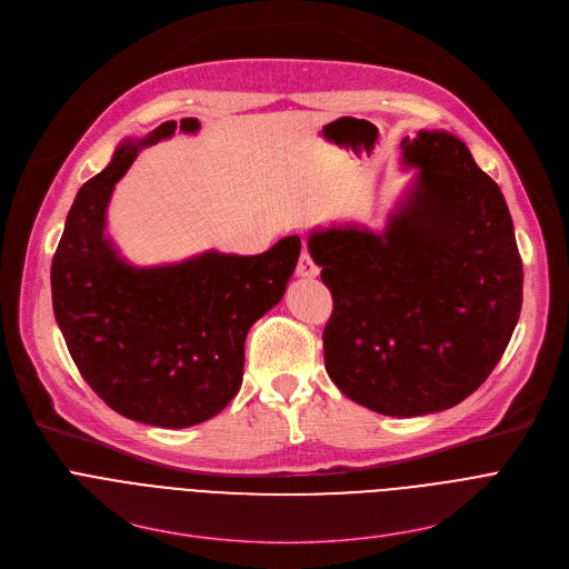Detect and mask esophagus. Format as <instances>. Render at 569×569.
I'll return each mask as SVG.
<instances>
[{
    "instance_id": "1",
    "label": "esophagus",
    "mask_w": 569,
    "mask_h": 569,
    "mask_svg": "<svg viewBox=\"0 0 569 569\" xmlns=\"http://www.w3.org/2000/svg\"><path fill=\"white\" fill-rule=\"evenodd\" d=\"M297 277H301V279H315L317 274H319V268H317V263L312 261V257L303 250L301 252V257H299V261H297Z\"/></svg>"
}]
</instances>
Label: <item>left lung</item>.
<instances>
[{
	"label": "left lung",
	"mask_w": 569,
	"mask_h": 569,
	"mask_svg": "<svg viewBox=\"0 0 569 569\" xmlns=\"http://www.w3.org/2000/svg\"><path fill=\"white\" fill-rule=\"evenodd\" d=\"M419 169L385 231H312L333 292L323 362L351 400L385 417L455 408L500 362L522 308V261L500 187L446 130L400 141Z\"/></svg>",
	"instance_id": "left-lung-1"
}]
</instances>
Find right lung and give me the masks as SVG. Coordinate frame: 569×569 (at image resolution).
<instances>
[{
    "mask_svg": "<svg viewBox=\"0 0 569 569\" xmlns=\"http://www.w3.org/2000/svg\"><path fill=\"white\" fill-rule=\"evenodd\" d=\"M176 130L167 121L126 139L80 187L51 263L53 315L80 376L121 417L171 430L209 421L238 393L248 331L281 301L301 252V238L286 236L257 257L211 250L154 268L119 257L106 236L114 184L139 148Z\"/></svg>",
    "mask_w": 569,
    "mask_h": 569,
    "instance_id": "add662e5",
    "label": "right lung"
}]
</instances>
